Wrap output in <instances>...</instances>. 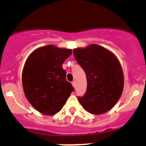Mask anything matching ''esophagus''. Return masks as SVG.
Segmentation results:
<instances>
[{"label":"esophagus","instance_id":"1","mask_svg":"<svg viewBox=\"0 0 146 146\" xmlns=\"http://www.w3.org/2000/svg\"><path fill=\"white\" fill-rule=\"evenodd\" d=\"M72 86L74 87V88H75V87H76V82H75V81H73V82H72Z\"/></svg>","mask_w":146,"mask_h":146}]
</instances>
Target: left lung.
<instances>
[{
    "label": "left lung",
    "mask_w": 146,
    "mask_h": 146,
    "mask_svg": "<svg viewBox=\"0 0 146 146\" xmlns=\"http://www.w3.org/2000/svg\"><path fill=\"white\" fill-rule=\"evenodd\" d=\"M73 53L87 78L86 93L78 97L79 102L90 113H106L113 108L123 91L124 75L118 59L109 50L94 44L74 49Z\"/></svg>",
    "instance_id": "1"
}]
</instances>
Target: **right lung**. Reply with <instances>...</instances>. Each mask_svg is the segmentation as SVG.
Segmentation results:
<instances>
[{"instance_id": "right-lung-1", "label": "right lung", "mask_w": 146, "mask_h": 146, "mask_svg": "<svg viewBox=\"0 0 146 146\" xmlns=\"http://www.w3.org/2000/svg\"><path fill=\"white\" fill-rule=\"evenodd\" d=\"M71 53V49L48 45L35 50L27 59L22 72L24 92L28 101L43 114L58 113L74 91L62 68Z\"/></svg>"}]
</instances>
